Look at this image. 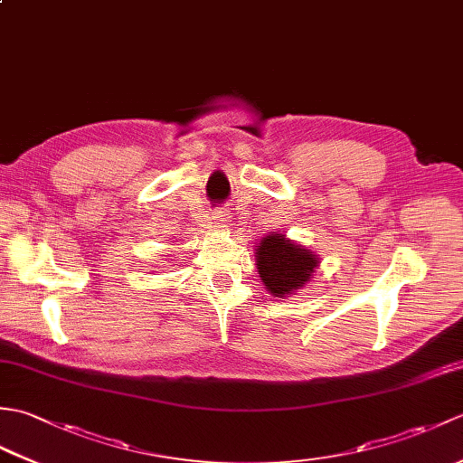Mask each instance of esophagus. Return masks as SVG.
Masks as SVG:
<instances>
[{"label":"esophagus","mask_w":463,"mask_h":463,"mask_svg":"<svg viewBox=\"0 0 463 463\" xmlns=\"http://www.w3.org/2000/svg\"><path fill=\"white\" fill-rule=\"evenodd\" d=\"M231 213L226 211V209H216L214 213H213V216H211V222L214 224V226H219V229H224V226H229L231 224Z\"/></svg>","instance_id":"esophagus-1"}]
</instances>
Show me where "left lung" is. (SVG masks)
Listing matches in <instances>:
<instances>
[{"label":"left lung","mask_w":463,"mask_h":463,"mask_svg":"<svg viewBox=\"0 0 463 463\" xmlns=\"http://www.w3.org/2000/svg\"><path fill=\"white\" fill-rule=\"evenodd\" d=\"M257 267L270 294L284 297L312 279L318 260L307 249L284 239V234H269L257 249Z\"/></svg>","instance_id":"1"}]
</instances>
